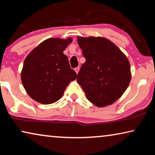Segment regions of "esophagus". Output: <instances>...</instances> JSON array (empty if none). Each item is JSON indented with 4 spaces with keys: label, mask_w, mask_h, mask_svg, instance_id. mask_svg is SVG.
<instances>
[{
    "label": "esophagus",
    "mask_w": 155,
    "mask_h": 155,
    "mask_svg": "<svg viewBox=\"0 0 155 155\" xmlns=\"http://www.w3.org/2000/svg\"><path fill=\"white\" fill-rule=\"evenodd\" d=\"M79 67H77V68H74V71L76 72V73H77V74H78V71H79Z\"/></svg>",
    "instance_id": "34e87169"
}]
</instances>
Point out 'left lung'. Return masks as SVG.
<instances>
[{"label": "left lung", "mask_w": 155, "mask_h": 155, "mask_svg": "<svg viewBox=\"0 0 155 155\" xmlns=\"http://www.w3.org/2000/svg\"><path fill=\"white\" fill-rule=\"evenodd\" d=\"M77 41L86 59L78 74V83L94 105H110L122 96L129 85V61L108 39L78 37Z\"/></svg>", "instance_id": "left-lung-1"}]
</instances>
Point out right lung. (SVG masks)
<instances>
[{"instance_id": "right-lung-1", "label": "right lung", "mask_w": 155, "mask_h": 155, "mask_svg": "<svg viewBox=\"0 0 155 155\" xmlns=\"http://www.w3.org/2000/svg\"><path fill=\"white\" fill-rule=\"evenodd\" d=\"M72 38H50L34 48L24 61L21 80L27 93L38 103H55L77 77L63 53Z\"/></svg>"}]
</instances>
